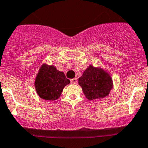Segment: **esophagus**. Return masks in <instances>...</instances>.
Listing matches in <instances>:
<instances>
[{
	"label": "esophagus",
	"instance_id": "obj_1",
	"mask_svg": "<svg viewBox=\"0 0 148 148\" xmlns=\"http://www.w3.org/2000/svg\"><path fill=\"white\" fill-rule=\"evenodd\" d=\"M71 84H77V78H73V79H71Z\"/></svg>",
	"mask_w": 148,
	"mask_h": 148
}]
</instances>
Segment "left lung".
I'll return each instance as SVG.
<instances>
[{
	"label": "left lung",
	"mask_w": 148,
	"mask_h": 148,
	"mask_svg": "<svg viewBox=\"0 0 148 148\" xmlns=\"http://www.w3.org/2000/svg\"><path fill=\"white\" fill-rule=\"evenodd\" d=\"M79 85L89 101L105 98L112 89V79L110 75L101 68L89 65L78 79Z\"/></svg>",
	"instance_id": "1"
}]
</instances>
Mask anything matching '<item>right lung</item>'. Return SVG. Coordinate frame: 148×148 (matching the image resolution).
Listing matches in <instances>:
<instances>
[{
  "label": "right lung",
  "instance_id": "obj_1",
  "mask_svg": "<svg viewBox=\"0 0 148 148\" xmlns=\"http://www.w3.org/2000/svg\"><path fill=\"white\" fill-rule=\"evenodd\" d=\"M70 80L63 72L58 71L54 66L42 64L35 80V87L41 99L55 101L60 97L65 86Z\"/></svg>",
  "mask_w": 148,
  "mask_h": 148
}]
</instances>
